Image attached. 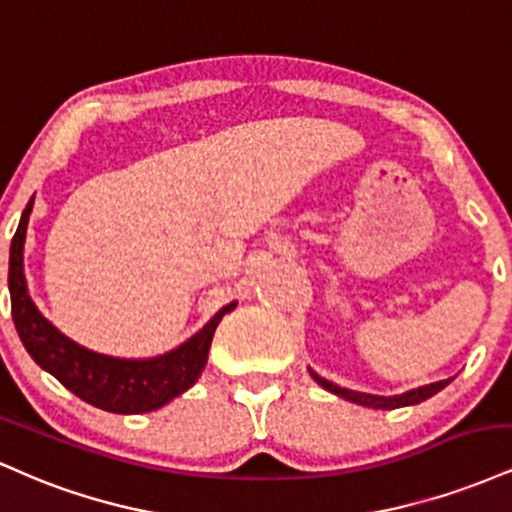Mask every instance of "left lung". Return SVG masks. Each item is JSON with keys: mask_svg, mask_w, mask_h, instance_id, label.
<instances>
[{"mask_svg": "<svg viewBox=\"0 0 512 512\" xmlns=\"http://www.w3.org/2000/svg\"><path fill=\"white\" fill-rule=\"evenodd\" d=\"M311 376L316 378L318 383H321L323 388L330 390V393L340 395V398L350 400V402H357V405H366V407H374V410H395V407H407V405H417V402H424L429 400L431 395H436L438 390H443L448 386L453 378H448V381H438V383H429V386H422L417 390H410V393H402V395H395V398H378V395H366V393H357V390H347V388H340L335 386V383L326 381V378L316 376L314 371H311Z\"/></svg>", "mask_w": 512, "mask_h": 512, "instance_id": "obj_1", "label": "left lung"}]
</instances>
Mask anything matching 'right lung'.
I'll use <instances>...</instances> for the list:
<instances>
[{
    "label": "right lung",
    "instance_id": "1",
    "mask_svg": "<svg viewBox=\"0 0 512 512\" xmlns=\"http://www.w3.org/2000/svg\"><path fill=\"white\" fill-rule=\"evenodd\" d=\"M33 210V198L23 210L18 230L11 239L9 254V292L11 316L23 347L35 364L57 378L76 398L88 405L100 407L114 414H141L182 395L196 383L203 366L208 362L210 340L215 328L234 304H227L203 326L194 338H189L177 350L155 359H114L78 347L76 342L64 338L50 321H45L28 297L26 275H23V244H26L28 218Z\"/></svg>",
    "mask_w": 512,
    "mask_h": 512
}]
</instances>
